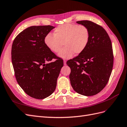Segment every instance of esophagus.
Listing matches in <instances>:
<instances>
[{
	"instance_id": "1",
	"label": "esophagus",
	"mask_w": 127,
	"mask_h": 127,
	"mask_svg": "<svg viewBox=\"0 0 127 127\" xmlns=\"http://www.w3.org/2000/svg\"><path fill=\"white\" fill-rule=\"evenodd\" d=\"M64 65H66V61L65 60H64Z\"/></svg>"
}]
</instances>
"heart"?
<instances>
[{"label": "heart", "instance_id": "heart-1", "mask_svg": "<svg viewBox=\"0 0 127 127\" xmlns=\"http://www.w3.org/2000/svg\"><path fill=\"white\" fill-rule=\"evenodd\" d=\"M90 37V31L86 26L65 24L55 29L54 35L49 33L45 35L44 42L49 49L54 53H58L63 44L64 47L58 56L69 59L74 53L80 54L85 50Z\"/></svg>", "mask_w": 127, "mask_h": 127}]
</instances>
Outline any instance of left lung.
<instances>
[{
	"label": "left lung",
	"instance_id": "obj_1",
	"mask_svg": "<svg viewBox=\"0 0 127 127\" xmlns=\"http://www.w3.org/2000/svg\"><path fill=\"white\" fill-rule=\"evenodd\" d=\"M77 23L89 28L90 37L85 50L67 61L71 69L70 83L77 93L92 96L104 89L111 74L114 62L112 42L101 26L89 20Z\"/></svg>",
	"mask_w": 127,
	"mask_h": 127
}]
</instances>
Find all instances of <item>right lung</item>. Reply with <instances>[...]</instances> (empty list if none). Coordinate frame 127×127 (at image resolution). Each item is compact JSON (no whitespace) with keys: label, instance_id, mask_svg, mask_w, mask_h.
Segmentation results:
<instances>
[{"label":"right lung","instance_id":"add662e5","mask_svg":"<svg viewBox=\"0 0 127 127\" xmlns=\"http://www.w3.org/2000/svg\"><path fill=\"white\" fill-rule=\"evenodd\" d=\"M55 27L34 26L19 33L12 46V62L18 84L27 95L43 99L55 90L63 61L45 45L44 39ZM53 59H56L54 62Z\"/></svg>","mask_w":127,"mask_h":127}]
</instances>
